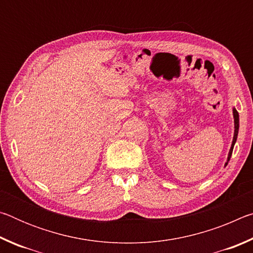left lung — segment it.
<instances>
[{"label": "left lung", "mask_w": 253, "mask_h": 253, "mask_svg": "<svg viewBox=\"0 0 253 253\" xmlns=\"http://www.w3.org/2000/svg\"><path fill=\"white\" fill-rule=\"evenodd\" d=\"M233 118H234V136H233V140H232V145H231L230 152H229V156H228V161L225 163V166L228 165V163L231 158V155H232V151L234 147V144L237 142V137H238V132H239V114L235 108H233Z\"/></svg>", "instance_id": "1"}]
</instances>
